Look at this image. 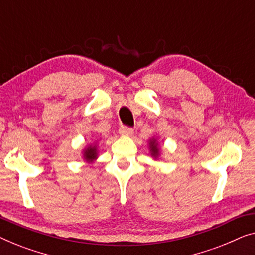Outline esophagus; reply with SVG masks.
Segmentation results:
<instances>
[{
	"instance_id": "esophagus-1",
	"label": "esophagus",
	"mask_w": 255,
	"mask_h": 255,
	"mask_svg": "<svg viewBox=\"0 0 255 255\" xmlns=\"http://www.w3.org/2000/svg\"><path fill=\"white\" fill-rule=\"evenodd\" d=\"M132 132H134L132 128L127 127V126H123V127H120V129H119V134L121 136H131Z\"/></svg>"
}]
</instances>
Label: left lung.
Instances as JSON below:
<instances>
[{"label": "left lung", "instance_id": "left-lung-1", "mask_svg": "<svg viewBox=\"0 0 255 255\" xmlns=\"http://www.w3.org/2000/svg\"><path fill=\"white\" fill-rule=\"evenodd\" d=\"M150 151H151V156L157 158L159 155V149H158V144H157L156 139H150V144H149Z\"/></svg>", "mask_w": 255, "mask_h": 255}]
</instances>
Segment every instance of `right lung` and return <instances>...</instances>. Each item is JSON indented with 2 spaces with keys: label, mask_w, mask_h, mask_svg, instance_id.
<instances>
[{
  "label": "right lung",
  "mask_w": 255,
  "mask_h": 255,
  "mask_svg": "<svg viewBox=\"0 0 255 255\" xmlns=\"http://www.w3.org/2000/svg\"><path fill=\"white\" fill-rule=\"evenodd\" d=\"M84 159L88 160V162H92L97 158V146H89L84 150Z\"/></svg>",
  "instance_id": "add662e5"
}]
</instances>
